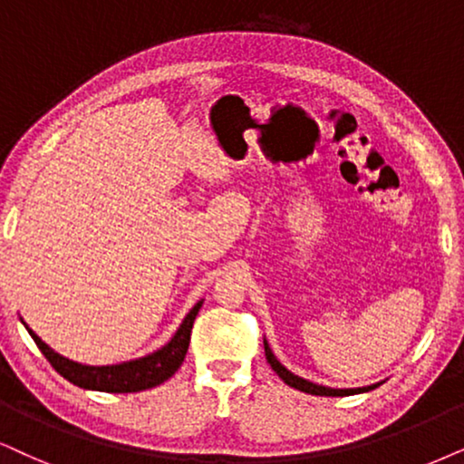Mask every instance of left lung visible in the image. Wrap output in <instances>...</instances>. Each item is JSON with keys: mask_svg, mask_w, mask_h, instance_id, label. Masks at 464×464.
<instances>
[{"mask_svg": "<svg viewBox=\"0 0 464 464\" xmlns=\"http://www.w3.org/2000/svg\"><path fill=\"white\" fill-rule=\"evenodd\" d=\"M263 344H266V357H267V363L272 366V371L278 374L280 379L285 381L286 385H291V388L300 390V392H306V394H314V396H349V394H360V392H368V390H374L377 385H368V388H357V390H332V388H324V385H316V383H310V381L297 377V374H293L286 371V368L276 360V355L272 353V349H269L267 340H263Z\"/></svg>", "mask_w": 464, "mask_h": 464, "instance_id": "left-lung-1", "label": "left lung"}]
</instances>
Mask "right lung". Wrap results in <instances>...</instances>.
Wrapping results in <instances>:
<instances>
[{"label": "right lung", "instance_id": "1", "mask_svg": "<svg viewBox=\"0 0 464 464\" xmlns=\"http://www.w3.org/2000/svg\"><path fill=\"white\" fill-rule=\"evenodd\" d=\"M203 306V300L195 304V308L186 314V319L181 321L179 330L175 332V336L164 344L162 349L154 351L151 355L139 357V360L115 363V366H83V363H76L68 357L55 353L49 344L43 343L36 334L27 327L29 336L34 338V343L38 344V349L43 351V355L49 360V363L62 374L63 379H68L70 383L79 385L83 390H96V392H109V394H130V392H140L156 388L173 377L178 372V368L184 362L186 353H188L190 344V332L192 324H195L198 308Z\"/></svg>", "mask_w": 464, "mask_h": 464}]
</instances>
